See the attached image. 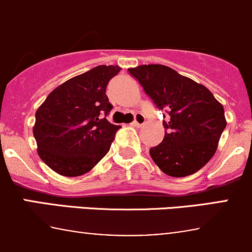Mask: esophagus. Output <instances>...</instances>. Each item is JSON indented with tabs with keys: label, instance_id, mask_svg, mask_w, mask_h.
<instances>
[{
	"label": "esophagus",
	"instance_id": "obj_1",
	"mask_svg": "<svg viewBox=\"0 0 252 252\" xmlns=\"http://www.w3.org/2000/svg\"><path fill=\"white\" fill-rule=\"evenodd\" d=\"M144 123H145V117L142 116V114L138 113V114H135V121L131 123V126H140Z\"/></svg>",
	"mask_w": 252,
	"mask_h": 252
}]
</instances>
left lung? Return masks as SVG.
<instances>
[{"instance_id":"obj_1","label":"left lung","mask_w":252,"mask_h":252,"mask_svg":"<svg viewBox=\"0 0 252 252\" xmlns=\"http://www.w3.org/2000/svg\"><path fill=\"white\" fill-rule=\"evenodd\" d=\"M159 110H166L164 138L150 149L155 163L169 177H187L205 166L227 126L224 108L202 84L162 64L129 68Z\"/></svg>"}]
</instances>
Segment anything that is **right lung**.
<instances>
[{"mask_svg": "<svg viewBox=\"0 0 252 252\" xmlns=\"http://www.w3.org/2000/svg\"><path fill=\"white\" fill-rule=\"evenodd\" d=\"M119 65H97L51 91L35 113L32 134L40 158L56 173H88L107 154L117 130L106 119V88Z\"/></svg>", "mask_w": 252, "mask_h": 252, "instance_id": "right-lung-1", "label": "right lung"}]
</instances>
